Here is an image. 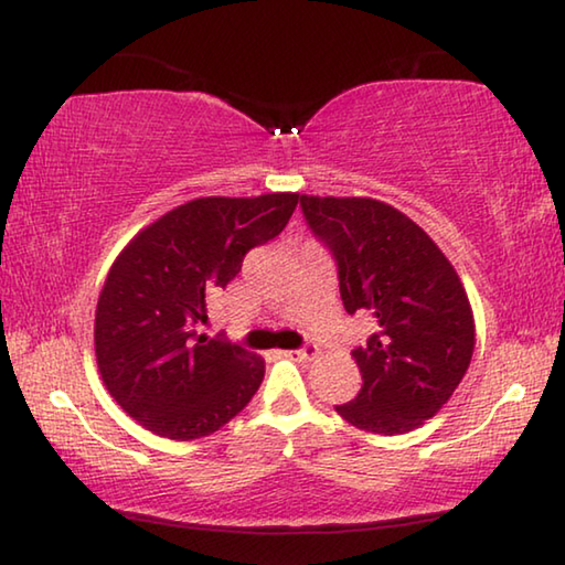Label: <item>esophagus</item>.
Returning <instances> with one entry per match:
<instances>
[{"instance_id": "esophagus-1", "label": "esophagus", "mask_w": 565, "mask_h": 565, "mask_svg": "<svg viewBox=\"0 0 565 565\" xmlns=\"http://www.w3.org/2000/svg\"><path fill=\"white\" fill-rule=\"evenodd\" d=\"M317 353H319V349L317 347H306V349H294V351H281V356H286V359H291V361H311V359H317Z\"/></svg>"}]
</instances>
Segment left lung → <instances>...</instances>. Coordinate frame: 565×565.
I'll use <instances>...</instances> for the list:
<instances>
[{"label":"left lung","instance_id":"1","mask_svg":"<svg viewBox=\"0 0 565 565\" xmlns=\"http://www.w3.org/2000/svg\"><path fill=\"white\" fill-rule=\"evenodd\" d=\"M301 209L331 248L349 313L376 331L351 351L361 391L337 414L369 434H408L434 418L461 384L476 323L461 279L424 228L369 196H309Z\"/></svg>","mask_w":565,"mask_h":565}]
</instances>
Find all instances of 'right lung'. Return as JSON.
<instances>
[{
    "label": "right lung",
    "mask_w": 565,
    "mask_h": 565,
    "mask_svg": "<svg viewBox=\"0 0 565 565\" xmlns=\"http://www.w3.org/2000/svg\"><path fill=\"white\" fill-rule=\"evenodd\" d=\"M299 194L202 196L121 248L94 317V353L111 398L147 431L194 441L228 424L264 379V359L196 337L216 289L248 248L279 236Z\"/></svg>",
    "instance_id": "obj_1"
}]
</instances>
